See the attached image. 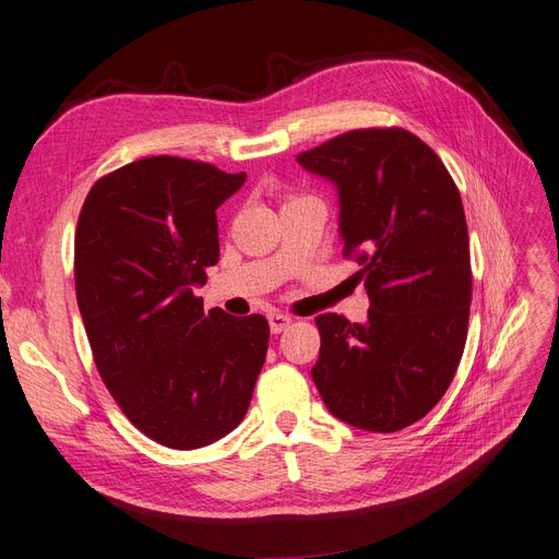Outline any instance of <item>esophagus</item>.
Returning a JSON list of instances; mask_svg holds the SVG:
<instances>
[{
  "instance_id": "esophagus-1",
  "label": "esophagus",
  "mask_w": 559,
  "mask_h": 559,
  "mask_svg": "<svg viewBox=\"0 0 559 559\" xmlns=\"http://www.w3.org/2000/svg\"><path fill=\"white\" fill-rule=\"evenodd\" d=\"M267 323H271V332H273V334H280V332H284L288 325H292V317H286V314H280V311H275V314L267 317Z\"/></svg>"
}]
</instances>
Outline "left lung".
Segmentation results:
<instances>
[{"label": "left lung", "mask_w": 559, "mask_h": 559, "mask_svg": "<svg viewBox=\"0 0 559 559\" xmlns=\"http://www.w3.org/2000/svg\"><path fill=\"white\" fill-rule=\"evenodd\" d=\"M296 160L337 188L344 254L360 263L355 280L369 296L367 323L317 317L311 378L350 427L406 429L448 392L467 337L473 273L459 188L401 128L350 130Z\"/></svg>", "instance_id": "8db88e82"}]
</instances>
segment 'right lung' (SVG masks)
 Returning <instances> with one entry per match:
<instances>
[{
    "mask_svg": "<svg viewBox=\"0 0 559 559\" xmlns=\"http://www.w3.org/2000/svg\"><path fill=\"white\" fill-rule=\"evenodd\" d=\"M206 163L155 155L103 176L75 231V294L94 362L151 440L197 450L250 408L271 328L192 294L219 259L215 211L245 183Z\"/></svg>",
    "mask_w": 559,
    "mask_h": 559,
    "instance_id": "obj_1",
    "label": "right lung"
}]
</instances>
